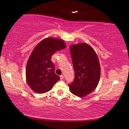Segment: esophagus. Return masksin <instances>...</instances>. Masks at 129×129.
<instances>
[{"instance_id": "1", "label": "esophagus", "mask_w": 129, "mask_h": 129, "mask_svg": "<svg viewBox=\"0 0 129 129\" xmlns=\"http://www.w3.org/2000/svg\"><path fill=\"white\" fill-rule=\"evenodd\" d=\"M63 78H64V76H63V75H60V80H62V79H63Z\"/></svg>"}]
</instances>
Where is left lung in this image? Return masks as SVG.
<instances>
[{
	"mask_svg": "<svg viewBox=\"0 0 129 129\" xmlns=\"http://www.w3.org/2000/svg\"><path fill=\"white\" fill-rule=\"evenodd\" d=\"M75 78L69 85L70 91L78 97L90 94L96 88L101 75L98 57L94 49L86 43L70 47Z\"/></svg>",
	"mask_w": 129,
	"mask_h": 129,
	"instance_id": "8db88e82",
	"label": "left lung"
}]
</instances>
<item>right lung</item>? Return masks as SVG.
<instances>
[{"instance_id": "right-lung-1", "label": "right lung", "mask_w": 129, "mask_h": 129, "mask_svg": "<svg viewBox=\"0 0 129 129\" xmlns=\"http://www.w3.org/2000/svg\"><path fill=\"white\" fill-rule=\"evenodd\" d=\"M66 47L63 40L50 37L42 40L33 50L26 64V80L35 92H47L59 80L51 58L52 54Z\"/></svg>"}]
</instances>
